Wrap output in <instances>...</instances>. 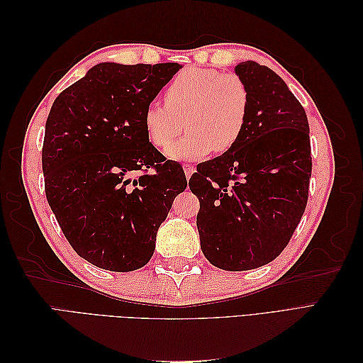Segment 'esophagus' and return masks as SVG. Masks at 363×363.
<instances>
[{
  "instance_id": "1",
  "label": "esophagus",
  "mask_w": 363,
  "mask_h": 363,
  "mask_svg": "<svg viewBox=\"0 0 363 363\" xmlns=\"http://www.w3.org/2000/svg\"><path fill=\"white\" fill-rule=\"evenodd\" d=\"M183 169H184V174H186V177H188V179L195 172V167H194V164H189V163H184Z\"/></svg>"
}]
</instances>
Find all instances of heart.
Listing matches in <instances>:
<instances>
[{
	"mask_svg": "<svg viewBox=\"0 0 363 363\" xmlns=\"http://www.w3.org/2000/svg\"><path fill=\"white\" fill-rule=\"evenodd\" d=\"M167 104L151 101L144 111L150 142L167 148L184 124L190 131L167 150L174 160H199L233 148L244 135L250 115V91L236 74L191 67L174 77L164 92ZM185 123H182V119Z\"/></svg>",
	"mask_w": 363,
	"mask_h": 363,
	"instance_id": "obj_1",
	"label": "heart"
}]
</instances>
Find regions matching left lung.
I'll return each mask as SVG.
<instances>
[{"mask_svg": "<svg viewBox=\"0 0 363 363\" xmlns=\"http://www.w3.org/2000/svg\"><path fill=\"white\" fill-rule=\"evenodd\" d=\"M250 91V115L238 144L192 174L196 228L206 259L225 271L267 265L284 250L304 213L312 175L303 106L272 69L236 65Z\"/></svg>", "mask_w": 363, "mask_h": 363, "instance_id": "obj_1", "label": "left lung"}]
</instances>
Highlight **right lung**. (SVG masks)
<instances>
[{
    "label": "right lung",
    "instance_id": "1",
    "mask_svg": "<svg viewBox=\"0 0 363 363\" xmlns=\"http://www.w3.org/2000/svg\"><path fill=\"white\" fill-rule=\"evenodd\" d=\"M179 69L98 63L52 103L42 148L47 200L74 251L98 268L147 265L188 186L179 162L164 160L144 127L145 107Z\"/></svg>",
    "mask_w": 363,
    "mask_h": 363
}]
</instances>
